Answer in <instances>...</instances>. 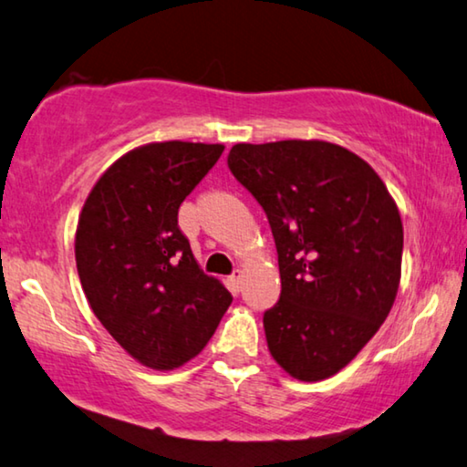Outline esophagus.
I'll return each instance as SVG.
<instances>
[{
	"label": "esophagus",
	"instance_id": "1",
	"mask_svg": "<svg viewBox=\"0 0 467 467\" xmlns=\"http://www.w3.org/2000/svg\"><path fill=\"white\" fill-rule=\"evenodd\" d=\"M228 282H231V288L233 290H239L241 284H243V272L241 270H234L231 274V278H228Z\"/></svg>",
	"mask_w": 467,
	"mask_h": 467
}]
</instances>
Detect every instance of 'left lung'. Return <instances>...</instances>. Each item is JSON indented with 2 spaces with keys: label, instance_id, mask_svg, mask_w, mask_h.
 <instances>
[{
  "label": "left lung",
  "instance_id": "1",
  "mask_svg": "<svg viewBox=\"0 0 467 467\" xmlns=\"http://www.w3.org/2000/svg\"><path fill=\"white\" fill-rule=\"evenodd\" d=\"M226 162L264 208L278 251L280 298L264 313L274 360L300 381L336 375L398 295V205L362 158L329 141L236 144Z\"/></svg>",
  "mask_w": 467,
  "mask_h": 467
}]
</instances>
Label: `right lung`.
I'll list each match as a JSON object with an SVG mask.
<instances>
[{"instance_id":"1","label":"right lung","mask_w":467,"mask_h":467,"mask_svg":"<svg viewBox=\"0 0 467 467\" xmlns=\"http://www.w3.org/2000/svg\"><path fill=\"white\" fill-rule=\"evenodd\" d=\"M224 146L162 141L119 158L86 200L76 231L84 295L141 365L181 367L203 350L233 295L197 265L179 208Z\"/></svg>"}]
</instances>
